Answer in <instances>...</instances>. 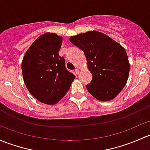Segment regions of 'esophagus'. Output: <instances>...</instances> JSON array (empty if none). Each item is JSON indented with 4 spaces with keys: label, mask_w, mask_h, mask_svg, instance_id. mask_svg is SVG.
Segmentation results:
<instances>
[{
    "label": "esophagus",
    "mask_w": 150,
    "mask_h": 150,
    "mask_svg": "<svg viewBox=\"0 0 150 150\" xmlns=\"http://www.w3.org/2000/svg\"><path fill=\"white\" fill-rule=\"evenodd\" d=\"M75 73H76L77 75H78V74L80 73V70H79V69H78V68L75 69Z\"/></svg>",
    "instance_id": "34e87169"
}]
</instances>
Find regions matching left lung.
Listing matches in <instances>:
<instances>
[{
	"label": "left lung",
	"instance_id": "8db88e82",
	"mask_svg": "<svg viewBox=\"0 0 150 150\" xmlns=\"http://www.w3.org/2000/svg\"><path fill=\"white\" fill-rule=\"evenodd\" d=\"M70 41L83 51L93 75L91 83L86 86L88 92L100 101L115 98L124 88L129 75L130 64L125 49L98 31L71 36Z\"/></svg>",
	"mask_w": 150,
	"mask_h": 150
}]
</instances>
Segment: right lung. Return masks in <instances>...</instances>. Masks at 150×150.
<instances>
[{"mask_svg": "<svg viewBox=\"0 0 150 150\" xmlns=\"http://www.w3.org/2000/svg\"><path fill=\"white\" fill-rule=\"evenodd\" d=\"M62 37L42 34L25 53L21 62L23 82L37 100L48 105L57 103L70 89L75 76L66 70L59 55Z\"/></svg>", "mask_w": 150, "mask_h": 150, "instance_id": "add662e5", "label": "right lung"}]
</instances>
